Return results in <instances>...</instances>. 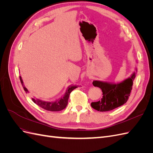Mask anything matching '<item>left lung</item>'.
Returning <instances> with one entry per match:
<instances>
[{
  "instance_id": "8db88e82",
  "label": "left lung",
  "mask_w": 153,
  "mask_h": 153,
  "mask_svg": "<svg viewBox=\"0 0 153 153\" xmlns=\"http://www.w3.org/2000/svg\"><path fill=\"white\" fill-rule=\"evenodd\" d=\"M135 72H133L130 77L117 84L98 80L93 81V85L100 87L102 91L103 97L98 101L92 102V107L100 112H106L126 103L130 95L133 81L135 80Z\"/></svg>"
}]
</instances>
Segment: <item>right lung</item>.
Segmentation results:
<instances>
[{"mask_svg":"<svg viewBox=\"0 0 153 153\" xmlns=\"http://www.w3.org/2000/svg\"><path fill=\"white\" fill-rule=\"evenodd\" d=\"M20 80L21 82V84L24 87V91L26 92V93H28L29 91L27 90V88L24 86V82H23V80L22 79V77L20 76ZM78 86L76 85H70L69 86L68 89L66 90L65 94L61 98H60L55 101H45L41 100L39 99H36V98H32V100L33 101V102L36 103L37 105H38L40 107L42 108L47 110L48 111H52V112H57V111H61L63 109L65 108L66 107V106L68 105V98L69 97V94L73 90H74L76 88H77Z\"/></svg>","mask_w":153,"mask_h":153,"instance_id":"right-lung-1","label":"right lung"}]
</instances>
